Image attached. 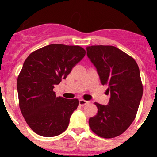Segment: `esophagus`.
I'll use <instances>...</instances> for the list:
<instances>
[{
	"instance_id": "esophagus-1",
	"label": "esophagus",
	"mask_w": 157,
	"mask_h": 157,
	"mask_svg": "<svg viewBox=\"0 0 157 157\" xmlns=\"http://www.w3.org/2000/svg\"><path fill=\"white\" fill-rule=\"evenodd\" d=\"M88 103H89L88 101H85V100H83V99L79 100V105H81V106H84V105H86Z\"/></svg>"
}]
</instances>
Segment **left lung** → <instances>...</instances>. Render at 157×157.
I'll list each match as a JSON object with an SVG mask.
<instances>
[{"mask_svg": "<svg viewBox=\"0 0 157 157\" xmlns=\"http://www.w3.org/2000/svg\"><path fill=\"white\" fill-rule=\"evenodd\" d=\"M86 55L110 93L108 105L95 103L98 114L89 125L101 138H115L130 127L138 112L143 94L139 68L131 56L112 45L88 46Z\"/></svg>", "mask_w": 157, "mask_h": 157, "instance_id": "obj_1", "label": "left lung"}]
</instances>
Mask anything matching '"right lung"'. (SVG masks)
<instances>
[{"label": "right lung", "instance_id": "1", "mask_svg": "<svg viewBox=\"0 0 157 157\" xmlns=\"http://www.w3.org/2000/svg\"><path fill=\"white\" fill-rule=\"evenodd\" d=\"M85 55L78 45L52 44L30 53L24 61L17 79L19 108L36 134L54 137L67 128L79 101L56 98L53 88Z\"/></svg>", "mask_w": 157, "mask_h": 157}]
</instances>
